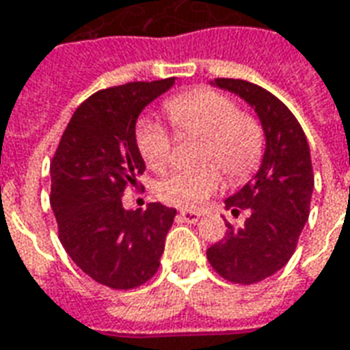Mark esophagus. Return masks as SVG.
Here are the masks:
<instances>
[{"label": "esophagus", "instance_id": "obj_1", "mask_svg": "<svg viewBox=\"0 0 350 350\" xmlns=\"http://www.w3.org/2000/svg\"><path fill=\"white\" fill-rule=\"evenodd\" d=\"M200 215H202L200 212H191V210H183V212H180V215H178V217H180L182 221H185V223H197V221L200 219Z\"/></svg>", "mask_w": 350, "mask_h": 350}]
</instances>
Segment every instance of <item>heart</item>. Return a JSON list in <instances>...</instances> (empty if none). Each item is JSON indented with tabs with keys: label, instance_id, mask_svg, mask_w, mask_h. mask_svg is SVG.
I'll list each match as a JSON object with an SVG mask.
<instances>
[{
	"label": "heart",
	"instance_id": "obj_1",
	"mask_svg": "<svg viewBox=\"0 0 350 350\" xmlns=\"http://www.w3.org/2000/svg\"><path fill=\"white\" fill-rule=\"evenodd\" d=\"M170 122L180 133L204 137L200 150L202 163H215L230 180H243L257 168L262 155V131L250 116L240 114L236 103L213 90L183 93L165 105ZM137 148L152 170H163L170 163L172 138L153 120L137 125ZM221 185V172L215 165L174 170L165 176L155 193L167 204L198 208Z\"/></svg>",
	"mask_w": 350,
	"mask_h": 350
}]
</instances>
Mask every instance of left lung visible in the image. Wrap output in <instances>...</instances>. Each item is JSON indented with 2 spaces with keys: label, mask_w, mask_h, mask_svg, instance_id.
<instances>
[{
  "label": "left lung",
  "mask_w": 350,
  "mask_h": 350,
  "mask_svg": "<svg viewBox=\"0 0 350 350\" xmlns=\"http://www.w3.org/2000/svg\"><path fill=\"white\" fill-rule=\"evenodd\" d=\"M210 84L245 100L258 116L266 140L257 174L225 200L234 215L247 212L245 223L232 227L227 221V236L206 251L221 278L251 285L288 262L308 223L313 195L309 144L293 112L264 88L234 79Z\"/></svg>",
  "instance_id": "left-lung-1"
}]
</instances>
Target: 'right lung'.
<instances>
[{"instance_id": "1", "label": "right lung", "mask_w": 350, "mask_h": 350, "mask_svg": "<svg viewBox=\"0 0 350 350\" xmlns=\"http://www.w3.org/2000/svg\"><path fill=\"white\" fill-rule=\"evenodd\" d=\"M176 79L93 93L64 131L50 165V204L59 240L80 270L110 288H135L159 268L176 210L150 202L125 210L123 189L146 170L135 129L140 112Z\"/></svg>"}]
</instances>
